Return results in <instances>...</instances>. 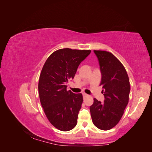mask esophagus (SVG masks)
<instances>
[{
	"label": "esophagus",
	"instance_id": "1",
	"mask_svg": "<svg viewBox=\"0 0 152 152\" xmlns=\"http://www.w3.org/2000/svg\"><path fill=\"white\" fill-rule=\"evenodd\" d=\"M82 95H83V97H84V98L87 97V96H89L88 94H86V93H83V94H82Z\"/></svg>",
	"mask_w": 152,
	"mask_h": 152
}]
</instances>
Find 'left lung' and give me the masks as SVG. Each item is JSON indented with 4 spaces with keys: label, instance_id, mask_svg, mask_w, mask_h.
Listing matches in <instances>:
<instances>
[{
    "label": "left lung",
    "instance_id": "8db88e82",
    "mask_svg": "<svg viewBox=\"0 0 152 152\" xmlns=\"http://www.w3.org/2000/svg\"><path fill=\"white\" fill-rule=\"evenodd\" d=\"M98 59L102 73V103L94 99L90 112L94 125L102 130H109L115 126L124 114L129 102L130 83L125 68L111 53L94 50Z\"/></svg>",
    "mask_w": 152,
    "mask_h": 152
}]
</instances>
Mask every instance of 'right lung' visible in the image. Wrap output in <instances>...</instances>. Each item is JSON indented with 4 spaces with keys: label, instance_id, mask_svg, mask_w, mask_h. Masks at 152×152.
Wrapping results in <instances>:
<instances>
[{
    "label": "right lung",
    "instance_id": "obj_1",
    "mask_svg": "<svg viewBox=\"0 0 152 152\" xmlns=\"http://www.w3.org/2000/svg\"><path fill=\"white\" fill-rule=\"evenodd\" d=\"M90 50L59 49L50 55L41 71L39 94L41 104L49 122L58 129L68 131L77 124L83 102L81 93L66 90L78 66L89 56Z\"/></svg>",
    "mask_w": 152,
    "mask_h": 152
}]
</instances>
